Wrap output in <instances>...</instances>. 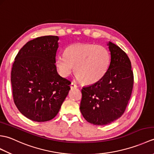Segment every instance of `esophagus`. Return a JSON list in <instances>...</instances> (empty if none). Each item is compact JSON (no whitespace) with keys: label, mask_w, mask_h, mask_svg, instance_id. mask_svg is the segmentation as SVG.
<instances>
[{"label":"esophagus","mask_w":154,"mask_h":154,"mask_svg":"<svg viewBox=\"0 0 154 154\" xmlns=\"http://www.w3.org/2000/svg\"><path fill=\"white\" fill-rule=\"evenodd\" d=\"M70 87H71V89H74V88H77V85H75V83H71Z\"/></svg>","instance_id":"esophagus-1"}]
</instances>
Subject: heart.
<instances>
[{
    "label": "heart",
    "instance_id": "1",
    "mask_svg": "<svg viewBox=\"0 0 154 154\" xmlns=\"http://www.w3.org/2000/svg\"><path fill=\"white\" fill-rule=\"evenodd\" d=\"M110 54L103 45L94 44H73L58 55L55 60L57 69L62 77L69 76L73 71L79 80L92 85L103 79L109 69Z\"/></svg>",
    "mask_w": 154,
    "mask_h": 154
}]
</instances>
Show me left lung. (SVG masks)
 Segmentation results:
<instances>
[{"instance_id":"1","label":"left lung","mask_w":154,"mask_h":154,"mask_svg":"<svg viewBox=\"0 0 154 154\" xmlns=\"http://www.w3.org/2000/svg\"><path fill=\"white\" fill-rule=\"evenodd\" d=\"M110 61L106 74L99 82L84 87L80 110L88 122L106 125L122 115L131 97L134 75L131 62L122 49L107 44Z\"/></svg>"}]
</instances>
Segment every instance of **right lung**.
I'll list each match as a JSON object with an SVG mask.
<instances>
[{"instance_id":"1","label":"right lung","mask_w":154,"mask_h":154,"mask_svg":"<svg viewBox=\"0 0 154 154\" xmlns=\"http://www.w3.org/2000/svg\"><path fill=\"white\" fill-rule=\"evenodd\" d=\"M59 37L45 35L27 42L14 59L11 83L20 112L35 122L57 115L71 89V82L57 71L55 56Z\"/></svg>"}]
</instances>
